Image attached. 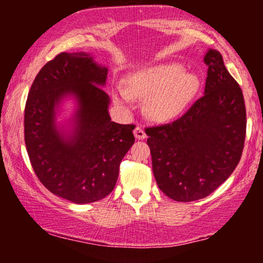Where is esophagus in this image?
<instances>
[{
    "label": "esophagus",
    "instance_id": "34e87169",
    "mask_svg": "<svg viewBox=\"0 0 263 263\" xmlns=\"http://www.w3.org/2000/svg\"><path fill=\"white\" fill-rule=\"evenodd\" d=\"M134 135H135V138L139 140H143L146 138V133H145V130H143V128L141 127V125H136V128L134 129Z\"/></svg>",
    "mask_w": 263,
    "mask_h": 263
}]
</instances>
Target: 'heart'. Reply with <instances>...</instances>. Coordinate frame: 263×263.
<instances>
[{
    "instance_id": "heart-1",
    "label": "heart",
    "mask_w": 263,
    "mask_h": 263,
    "mask_svg": "<svg viewBox=\"0 0 263 263\" xmlns=\"http://www.w3.org/2000/svg\"><path fill=\"white\" fill-rule=\"evenodd\" d=\"M199 88V79L181 64L166 63L143 68L129 75L116 100L129 97L147 100V112L157 121L174 118L185 109Z\"/></svg>"
}]
</instances>
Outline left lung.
Segmentation results:
<instances>
[{
  "label": "left lung",
  "instance_id": "8db88e82",
  "mask_svg": "<svg viewBox=\"0 0 263 263\" xmlns=\"http://www.w3.org/2000/svg\"><path fill=\"white\" fill-rule=\"evenodd\" d=\"M204 95L171 123L148 127L153 174L165 195L179 202L203 199L238 165L247 133L242 89L221 53L210 50Z\"/></svg>",
  "mask_w": 263,
  "mask_h": 263
}]
</instances>
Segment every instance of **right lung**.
<instances>
[{"instance_id": "1", "label": "right lung", "mask_w": 263, "mask_h": 263, "mask_svg": "<svg viewBox=\"0 0 263 263\" xmlns=\"http://www.w3.org/2000/svg\"><path fill=\"white\" fill-rule=\"evenodd\" d=\"M107 69L89 53L61 52L39 70L25 105V143L39 181L75 203L104 199L116 185L121 161L135 141L134 124H118L107 112L109 96L100 88ZM77 97V127L64 140L54 125V106Z\"/></svg>"}]
</instances>
